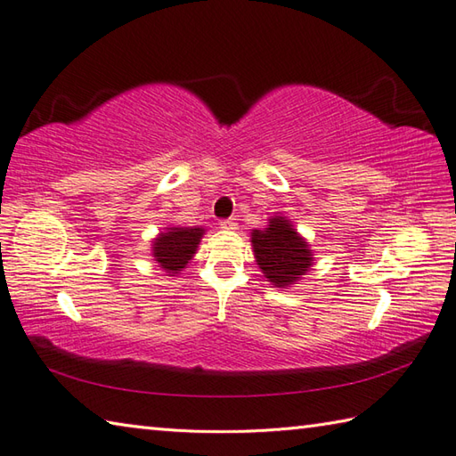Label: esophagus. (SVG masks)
Instances as JSON below:
<instances>
[{"mask_svg": "<svg viewBox=\"0 0 456 456\" xmlns=\"http://www.w3.org/2000/svg\"><path fill=\"white\" fill-rule=\"evenodd\" d=\"M219 225H221V229L233 231V229H237V219H235V217H229V219H221V221H219Z\"/></svg>", "mask_w": 456, "mask_h": 456, "instance_id": "1", "label": "esophagus"}]
</instances>
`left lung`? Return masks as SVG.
Here are the masks:
<instances>
[{
  "mask_svg": "<svg viewBox=\"0 0 456 456\" xmlns=\"http://www.w3.org/2000/svg\"><path fill=\"white\" fill-rule=\"evenodd\" d=\"M253 248L265 276L278 288L297 282L312 266V253L286 217H273L265 231H253Z\"/></svg>",
  "mask_w": 456,
  "mask_h": 456,
  "instance_id": "8db88e82",
  "label": "left lung"
}]
</instances>
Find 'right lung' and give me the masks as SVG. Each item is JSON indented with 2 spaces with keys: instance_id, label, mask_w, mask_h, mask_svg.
Listing matches in <instances>:
<instances>
[{
  "instance_id": "add662e5",
  "label": "right lung",
  "mask_w": 456,
  "mask_h": 456,
  "mask_svg": "<svg viewBox=\"0 0 456 456\" xmlns=\"http://www.w3.org/2000/svg\"><path fill=\"white\" fill-rule=\"evenodd\" d=\"M201 235V227H170L167 233H160L159 239H154V258L170 276L178 274L196 253Z\"/></svg>"
}]
</instances>
